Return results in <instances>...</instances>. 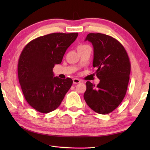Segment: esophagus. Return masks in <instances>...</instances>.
<instances>
[{
    "instance_id": "obj_1",
    "label": "esophagus",
    "mask_w": 150,
    "mask_h": 150,
    "mask_svg": "<svg viewBox=\"0 0 150 150\" xmlns=\"http://www.w3.org/2000/svg\"><path fill=\"white\" fill-rule=\"evenodd\" d=\"M81 82V81L79 80V79H73V82L74 84H77L80 83Z\"/></svg>"
}]
</instances>
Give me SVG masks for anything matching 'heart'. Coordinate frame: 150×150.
<instances>
[{
	"instance_id": "obj_1",
	"label": "heart",
	"mask_w": 150,
	"mask_h": 150,
	"mask_svg": "<svg viewBox=\"0 0 150 150\" xmlns=\"http://www.w3.org/2000/svg\"><path fill=\"white\" fill-rule=\"evenodd\" d=\"M87 46V45H84V44H81V45H79V47H84V46Z\"/></svg>"
}]
</instances>
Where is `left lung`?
<instances>
[{
	"label": "left lung",
	"mask_w": 150,
	"mask_h": 150,
	"mask_svg": "<svg viewBox=\"0 0 150 150\" xmlns=\"http://www.w3.org/2000/svg\"><path fill=\"white\" fill-rule=\"evenodd\" d=\"M85 40L93 46V68L100 79L97 86L86 82L84 98L95 112L108 114L119 106L126 93L131 64L119 41L103 33H89Z\"/></svg>",
	"instance_id": "obj_1"
}]
</instances>
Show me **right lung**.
I'll use <instances>...</instances> for the list:
<instances>
[{"mask_svg": "<svg viewBox=\"0 0 150 150\" xmlns=\"http://www.w3.org/2000/svg\"><path fill=\"white\" fill-rule=\"evenodd\" d=\"M78 33H53L30 41L22 51L18 77L22 93L35 110L47 113L56 110L73 84L71 79L54 77L53 68L61 63Z\"/></svg>", "mask_w": 150, "mask_h": 150, "instance_id": "add662e5", "label": "right lung"}]
</instances>
